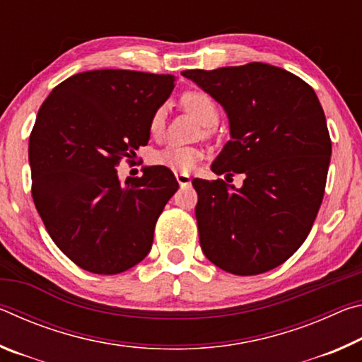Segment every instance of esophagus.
Masks as SVG:
<instances>
[{"label":"esophagus","instance_id":"esophagus-1","mask_svg":"<svg viewBox=\"0 0 362 362\" xmlns=\"http://www.w3.org/2000/svg\"><path fill=\"white\" fill-rule=\"evenodd\" d=\"M175 179H177V182H179V185H180V188H183V187H188L189 183H192V177H189L188 174H175Z\"/></svg>","mask_w":362,"mask_h":362}]
</instances>
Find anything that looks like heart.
I'll return each mask as SVG.
<instances>
[{
  "label": "heart",
  "mask_w": 362,
  "mask_h": 362,
  "mask_svg": "<svg viewBox=\"0 0 362 362\" xmlns=\"http://www.w3.org/2000/svg\"><path fill=\"white\" fill-rule=\"evenodd\" d=\"M182 105L185 107L189 113H192L201 124L206 127L216 126L218 122V105L214 97L206 93L203 89H189L182 94ZM164 122H166V108L158 107L153 112L148 129L151 136H159L164 129ZM203 156L201 150L194 148V146H182V145H168L163 150H159L153 156V161L159 166L168 168L174 173L187 174L192 173L196 164Z\"/></svg>",
  "instance_id": "obj_1"
}]
</instances>
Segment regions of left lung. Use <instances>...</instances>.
I'll list each match as a JSON object with an SVG mask.
<instances>
[{"instance_id": "1", "label": "left lung", "mask_w": 362, "mask_h": 362, "mask_svg": "<svg viewBox=\"0 0 362 362\" xmlns=\"http://www.w3.org/2000/svg\"><path fill=\"white\" fill-rule=\"evenodd\" d=\"M182 75L228 115L231 140L212 170L246 175L240 189L192 182L201 249L238 276L269 272L302 246L322 203L332 142L321 103L302 78L262 62Z\"/></svg>"}]
</instances>
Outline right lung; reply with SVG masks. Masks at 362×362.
<instances>
[{
    "mask_svg": "<svg viewBox=\"0 0 362 362\" xmlns=\"http://www.w3.org/2000/svg\"><path fill=\"white\" fill-rule=\"evenodd\" d=\"M177 76L93 70L46 97L30 134L32 196L56 246L79 268L118 274L148 255L158 217L179 188L168 168L118 180L150 139L148 122Z\"/></svg>",
    "mask_w": 362,
    "mask_h": 362,
    "instance_id": "1",
    "label": "right lung"
}]
</instances>
